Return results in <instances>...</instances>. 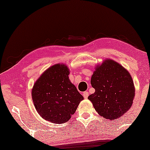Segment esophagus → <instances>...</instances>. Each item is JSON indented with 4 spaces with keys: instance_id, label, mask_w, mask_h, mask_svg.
I'll list each match as a JSON object with an SVG mask.
<instances>
[{
    "instance_id": "esophagus-1",
    "label": "esophagus",
    "mask_w": 150,
    "mask_h": 150,
    "mask_svg": "<svg viewBox=\"0 0 150 150\" xmlns=\"http://www.w3.org/2000/svg\"><path fill=\"white\" fill-rule=\"evenodd\" d=\"M83 97L85 98H88V96H89V93H88V91H85V92H83Z\"/></svg>"
}]
</instances>
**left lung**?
<instances>
[{
	"mask_svg": "<svg viewBox=\"0 0 150 150\" xmlns=\"http://www.w3.org/2000/svg\"><path fill=\"white\" fill-rule=\"evenodd\" d=\"M91 84L95 92L88 99L104 118L116 120L132 106L135 96L132 76L125 67L114 60L106 59L96 65Z\"/></svg>",
	"mask_w": 150,
	"mask_h": 150,
	"instance_id": "left-lung-1",
	"label": "left lung"
}]
</instances>
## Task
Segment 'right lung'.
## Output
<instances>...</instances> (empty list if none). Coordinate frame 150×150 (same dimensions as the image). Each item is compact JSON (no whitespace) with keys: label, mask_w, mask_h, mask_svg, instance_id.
<instances>
[{"label":"right lung","mask_w":150,"mask_h":150,"mask_svg":"<svg viewBox=\"0 0 150 150\" xmlns=\"http://www.w3.org/2000/svg\"><path fill=\"white\" fill-rule=\"evenodd\" d=\"M69 69L64 63L48 67L32 88L31 96L37 112L54 124L68 121L84 99L69 79Z\"/></svg>","instance_id":"right-lung-1"}]
</instances>
